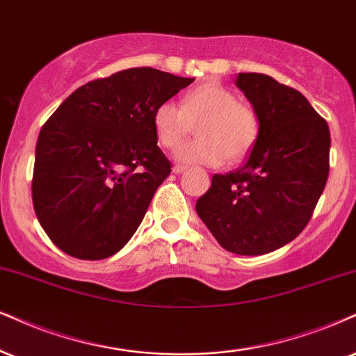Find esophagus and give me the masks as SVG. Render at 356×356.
<instances>
[{"mask_svg": "<svg viewBox=\"0 0 356 356\" xmlns=\"http://www.w3.org/2000/svg\"><path fill=\"white\" fill-rule=\"evenodd\" d=\"M186 170V165H175L173 166V173H183V171Z\"/></svg>", "mask_w": 356, "mask_h": 356, "instance_id": "esophagus-1", "label": "esophagus"}]
</instances>
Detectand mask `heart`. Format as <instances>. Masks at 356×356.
<instances>
[{
	"mask_svg": "<svg viewBox=\"0 0 356 356\" xmlns=\"http://www.w3.org/2000/svg\"><path fill=\"white\" fill-rule=\"evenodd\" d=\"M153 130L161 147L173 150L185 142L198 125V140L179 147L178 160L186 163L221 165L244 160L259 137L257 113L249 104L241 102L227 87L204 82L188 90L181 105L173 100L158 104L153 111Z\"/></svg>",
	"mask_w": 356,
	"mask_h": 356,
	"instance_id": "heart-1",
	"label": "heart"
}]
</instances>
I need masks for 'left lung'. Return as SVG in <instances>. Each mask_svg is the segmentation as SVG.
<instances>
[{
    "instance_id": "obj_1",
    "label": "left lung",
    "mask_w": 356,
    "mask_h": 356,
    "mask_svg": "<svg viewBox=\"0 0 356 356\" xmlns=\"http://www.w3.org/2000/svg\"><path fill=\"white\" fill-rule=\"evenodd\" d=\"M259 137L245 163L214 175L196 213L226 251L261 256L282 248L312 218L330 170V130L299 90L274 77L241 72Z\"/></svg>"
}]
</instances>
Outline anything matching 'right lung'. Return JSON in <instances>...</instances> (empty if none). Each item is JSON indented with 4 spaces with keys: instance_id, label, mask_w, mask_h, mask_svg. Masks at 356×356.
Instances as JSON below:
<instances>
[{
    "instance_id": "right-lung-1",
    "label": "right lung",
    "mask_w": 356,
    "mask_h": 356,
    "mask_svg": "<svg viewBox=\"0 0 356 356\" xmlns=\"http://www.w3.org/2000/svg\"><path fill=\"white\" fill-rule=\"evenodd\" d=\"M193 81L125 69L79 87L47 118L36 145L33 204L60 251L99 261L129 243L171 173L153 111Z\"/></svg>"
}]
</instances>
